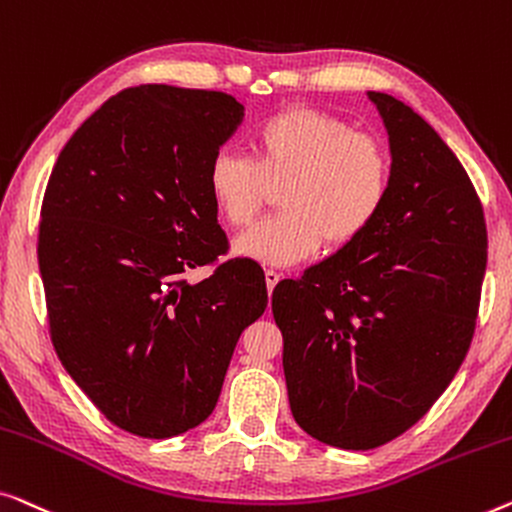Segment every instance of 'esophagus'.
Returning a JSON list of instances; mask_svg holds the SVG:
<instances>
[{
  "label": "esophagus",
  "instance_id": "obj_1",
  "mask_svg": "<svg viewBox=\"0 0 512 512\" xmlns=\"http://www.w3.org/2000/svg\"><path fill=\"white\" fill-rule=\"evenodd\" d=\"M266 290H269V294L273 292V287L278 285V280H280V273L276 271V269H266Z\"/></svg>",
  "mask_w": 512,
  "mask_h": 512
}]
</instances>
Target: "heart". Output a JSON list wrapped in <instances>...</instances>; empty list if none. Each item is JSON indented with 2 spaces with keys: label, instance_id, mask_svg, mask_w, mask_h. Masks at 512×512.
<instances>
[{
  "label": "heart",
  "instance_id": "1",
  "mask_svg": "<svg viewBox=\"0 0 512 512\" xmlns=\"http://www.w3.org/2000/svg\"><path fill=\"white\" fill-rule=\"evenodd\" d=\"M255 160L222 150L208 167V194L232 227H246L280 190V213L239 236L234 250L290 266L322 243L343 248L369 232L392 187V157L378 136L318 109H285L253 134Z\"/></svg>",
  "mask_w": 512,
  "mask_h": 512
}]
</instances>
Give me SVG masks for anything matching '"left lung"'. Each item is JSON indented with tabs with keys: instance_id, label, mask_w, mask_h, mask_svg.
Masks as SVG:
<instances>
[{
	"instance_id": "obj_1",
	"label": "left lung",
	"mask_w": 512,
	"mask_h": 512,
	"mask_svg": "<svg viewBox=\"0 0 512 512\" xmlns=\"http://www.w3.org/2000/svg\"><path fill=\"white\" fill-rule=\"evenodd\" d=\"M369 99L390 136L383 213L271 297L294 420L343 450L390 443L445 392L469 352L487 266L485 215L462 162L410 106Z\"/></svg>"
}]
</instances>
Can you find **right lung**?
Segmentation results:
<instances>
[{"label":"right lung","instance_id":"obj_1","mask_svg":"<svg viewBox=\"0 0 512 512\" xmlns=\"http://www.w3.org/2000/svg\"><path fill=\"white\" fill-rule=\"evenodd\" d=\"M243 120L232 95L139 85L76 129L48 178L39 269L60 362L115 427L171 438L218 403L241 331L269 304L253 259L218 262L208 167Z\"/></svg>","mask_w":512,"mask_h":512}]
</instances>
